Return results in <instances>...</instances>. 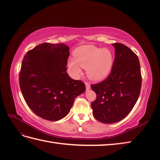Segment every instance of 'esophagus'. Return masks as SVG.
<instances>
[{
  "instance_id": "1",
  "label": "esophagus",
  "mask_w": 160,
  "mask_h": 160,
  "mask_svg": "<svg viewBox=\"0 0 160 160\" xmlns=\"http://www.w3.org/2000/svg\"><path fill=\"white\" fill-rule=\"evenodd\" d=\"M85 84H86V90H88L90 89V85L89 83V82H88V81H85Z\"/></svg>"
}]
</instances>
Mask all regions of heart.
<instances>
[{"label": "heart", "mask_w": 160, "mask_h": 160, "mask_svg": "<svg viewBox=\"0 0 160 160\" xmlns=\"http://www.w3.org/2000/svg\"><path fill=\"white\" fill-rule=\"evenodd\" d=\"M73 54L74 58L68 60V66L75 74L81 73V66L86 68L90 79L100 81L107 77L112 69L113 57L108 48L83 45L74 49Z\"/></svg>", "instance_id": "1"}]
</instances>
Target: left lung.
I'll use <instances>...</instances> for the list:
<instances>
[{"instance_id":"obj_1","label":"left lung","mask_w":160,"mask_h":160,"mask_svg":"<svg viewBox=\"0 0 160 160\" xmlns=\"http://www.w3.org/2000/svg\"><path fill=\"white\" fill-rule=\"evenodd\" d=\"M115 58L111 72L103 81L92 84L96 94L92 102L94 118L110 124L129 114L139 98L142 75L137 55L125 44L114 43Z\"/></svg>"}]
</instances>
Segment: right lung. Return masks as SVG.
Masks as SVG:
<instances>
[{
    "instance_id": "add662e5",
    "label": "right lung",
    "mask_w": 160,
    "mask_h": 160,
    "mask_svg": "<svg viewBox=\"0 0 160 160\" xmlns=\"http://www.w3.org/2000/svg\"><path fill=\"white\" fill-rule=\"evenodd\" d=\"M69 48L44 42L27 51L21 65L19 83L24 101L35 114L50 121L65 117L86 90L83 82L66 72Z\"/></svg>"
}]
</instances>
